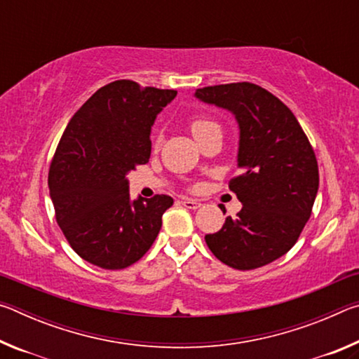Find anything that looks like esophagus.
Wrapping results in <instances>:
<instances>
[{
	"label": "esophagus",
	"mask_w": 359,
	"mask_h": 359,
	"mask_svg": "<svg viewBox=\"0 0 359 359\" xmlns=\"http://www.w3.org/2000/svg\"><path fill=\"white\" fill-rule=\"evenodd\" d=\"M182 204H184L187 209H193V210L201 208V203L194 201V199H184V201H182Z\"/></svg>",
	"instance_id": "esophagus-1"
}]
</instances>
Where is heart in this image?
Segmentation results:
<instances>
[{"mask_svg": "<svg viewBox=\"0 0 359 359\" xmlns=\"http://www.w3.org/2000/svg\"><path fill=\"white\" fill-rule=\"evenodd\" d=\"M210 125H215V123H214V121H210V120H204V118H198V120H194L193 123H191V131H193V135H198L199 131L205 130V128H208V126H210Z\"/></svg>", "mask_w": 359, "mask_h": 359, "instance_id": "1", "label": "heart"}]
</instances>
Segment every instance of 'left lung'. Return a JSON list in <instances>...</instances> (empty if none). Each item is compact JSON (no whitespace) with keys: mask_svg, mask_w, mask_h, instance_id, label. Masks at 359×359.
<instances>
[{"mask_svg":"<svg viewBox=\"0 0 359 359\" xmlns=\"http://www.w3.org/2000/svg\"><path fill=\"white\" fill-rule=\"evenodd\" d=\"M193 96L233 114L239 128L241 175L229 188L242 209L205 236V244L234 269L269 264L296 244L312 214L318 165L309 139L293 112L255 83L214 85Z\"/></svg>","mask_w":359,"mask_h":359,"instance_id":"8db88e82","label":"left lung"}]
</instances>
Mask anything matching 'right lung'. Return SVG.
<instances>
[{"instance_id":"right-lung-1","label":"right lung","mask_w":359,"mask_h":359,"mask_svg":"<svg viewBox=\"0 0 359 359\" xmlns=\"http://www.w3.org/2000/svg\"><path fill=\"white\" fill-rule=\"evenodd\" d=\"M177 92L115 81L100 88L66 126L48 171L57 222L79 257L102 269L142 258L174 203L131 199L128 175L151 151V126Z\"/></svg>"}]
</instances>
